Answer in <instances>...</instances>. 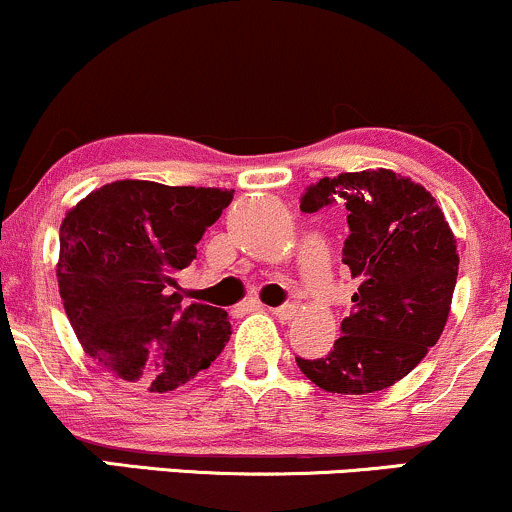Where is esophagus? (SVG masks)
I'll use <instances>...</instances> for the list:
<instances>
[{"instance_id":"34e87169","label":"esophagus","mask_w":512,"mask_h":512,"mask_svg":"<svg viewBox=\"0 0 512 512\" xmlns=\"http://www.w3.org/2000/svg\"><path fill=\"white\" fill-rule=\"evenodd\" d=\"M272 313L279 317V320H291V317L296 315V305L284 303V305H279V308H272Z\"/></svg>"}]
</instances>
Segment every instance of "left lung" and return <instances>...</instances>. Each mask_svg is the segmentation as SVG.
<instances>
[{
    "instance_id": "1",
    "label": "left lung",
    "mask_w": 512,
    "mask_h": 512,
    "mask_svg": "<svg viewBox=\"0 0 512 512\" xmlns=\"http://www.w3.org/2000/svg\"><path fill=\"white\" fill-rule=\"evenodd\" d=\"M344 207L342 262L358 281L342 334L322 358L296 356L317 387L366 395L411 373L443 334L457 284V245L424 187L392 170H361L308 187L301 211Z\"/></svg>"
}]
</instances>
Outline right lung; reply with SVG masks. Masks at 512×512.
Here are the masks:
<instances>
[{"label": "right lung", "mask_w": 512, "mask_h": 512, "mask_svg": "<svg viewBox=\"0 0 512 512\" xmlns=\"http://www.w3.org/2000/svg\"><path fill=\"white\" fill-rule=\"evenodd\" d=\"M231 199L219 187L117 180L64 216L57 281L88 356L149 392L175 390L211 366L231 322L214 305L185 308L175 272L195 260Z\"/></svg>", "instance_id": "obj_1"}]
</instances>
